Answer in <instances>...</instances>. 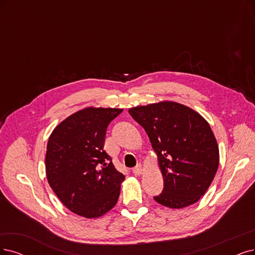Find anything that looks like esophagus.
<instances>
[{
	"label": "esophagus",
	"instance_id": "1",
	"mask_svg": "<svg viewBox=\"0 0 255 255\" xmlns=\"http://www.w3.org/2000/svg\"><path fill=\"white\" fill-rule=\"evenodd\" d=\"M143 170H144V169H143V166L140 165V164H138L136 167H134V168H133L132 172H133L135 175H140V174L143 173Z\"/></svg>",
	"mask_w": 255,
	"mask_h": 255
}]
</instances>
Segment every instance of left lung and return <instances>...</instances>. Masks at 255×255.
Here are the masks:
<instances>
[{"mask_svg":"<svg viewBox=\"0 0 255 255\" xmlns=\"http://www.w3.org/2000/svg\"><path fill=\"white\" fill-rule=\"evenodd\" d=\"M129 113L147 132L164 178L162 193L153 199L172 209L195 204L220 164L219 145L208 122L171 101L136 106Z\"/></svg>","mask_w":255,"mask_h":255,"instance_id":"obj_1","label":"left lung"}]
</instances>
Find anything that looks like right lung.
<instances>
[{
	"label": "right lung",
	"mask_w": 255,
	"mask_h": 255,
	"mask_svg": "<svg viewBox=\"0 0 255 255\" xmlns=\"http://www.w3.org/2000/svg\"><path fill=\"white\" fill-rule=\"evenodd\" d=\"M123 109L87 107L66 118L51 132L45 157L51 189L67 208L97 219L116 206L125 175L104 150L109 123Z\"/></svg>",
	"instance_id": "obj_1"
}]
</instances>
